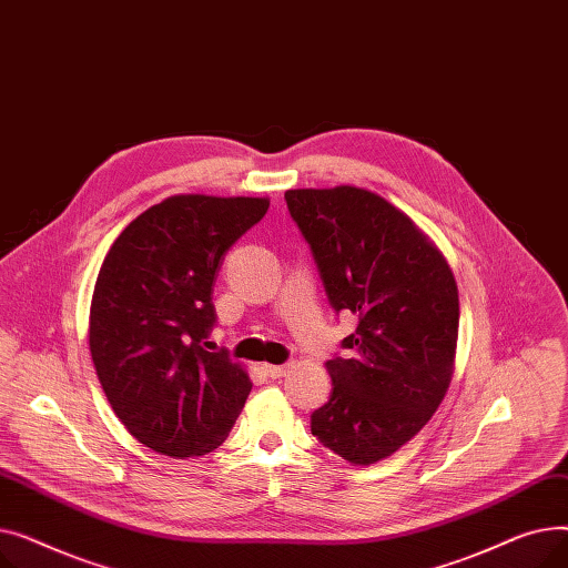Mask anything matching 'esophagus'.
I'll use <instances>...</instances> for the list:
<instances>
[{"label": "esophagus", "instance_id": "1", "mask_svg": "<svg viewBox=\"0 0 568 568\" xmlns=\"http://www.w3.org/2000/svg\"><path fill=\"white\" fill-rule=\"evenodd\" d=\"M262 373H264L266 377L276 379V377H283V375L287 373V366H272V364H264V366H262Z\"/></svg>", "mask_w": 568, "mask_h": 568}]
</instances>
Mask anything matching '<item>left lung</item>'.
<instances>
[{"label": "left lung", "instance_id": "left-lung-1", "mask_svg": "<svg viewBox=\"0 0 568 568\" xmlns=\"http://www.w3.org/2000/svg\"><path fill=\"white\" fill-rule=\"evenodd\" d=\"M329 304L352 313L345 356L313 435L354 465L398 452L439 407L454 375L458 287L444 255L400 209L356 186L285 191Z\"/></svg>", "mask_w": 568, "mask_h": 568}]
</instances>
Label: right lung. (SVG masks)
Instances as JSON below:
<instances>
[{"mask_svg":"<svg viewBox=\"0 0 568 568\" xmlns=\"http://www.w3.org/2000/svg\"><path fill=\"white\" fill-rule=\"evenodd\" d=\"M266 209V197L172 195L131 221L101 264L89 349L119 422L156 454L219 449L251 394L248 373L206 338L225 253Z\"/></svg>","mask_w":568,"mask_h":568,"instance_id":"add662e5","label":"right lung"}]
</instances>
